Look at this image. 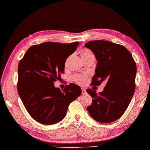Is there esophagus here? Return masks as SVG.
I'll return each mask as SVG.
<instances>
[{
    "label": "esophagus",
    "instance_id": "34e87169",
    "mask_svg": "<svg viewBox=\"0 0 150 150\" xmlns=\"http://www.w3.org/2000/svg\"><path fill=\"white\" fill-rule=\"evenodd\" d=\"M81 93H82V94H86V93H87L86 90H85V88H81Z\"/></svg>",
    "mask_w": 150,
    "mask_h": 150
}]
</instances>
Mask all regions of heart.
Wrapping results in <instances>:
<instances>
[{"label":"heart","instance_id":"heart-1","mask_svg":"<svg viewBox=\"0 0 150 150\" xmlns=\"http://www.w3.org/2000/svg\"><path fill=\"white\" fill-rule=\"evenodd\" d=\"M81 59L84 60L88 59V58H94L93 53L89 49L84 48L81 52ZM72 79L76 83L79 85H84L86 83V78L83 76L76 74L72 76Z\"/></svg>","mask_w":150,"mask_h":150}]
</instances>
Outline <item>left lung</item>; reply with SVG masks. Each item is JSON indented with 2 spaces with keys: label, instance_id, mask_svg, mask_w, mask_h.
Segmentation results:
<instances>
[{
  "label": "left lung",
  "instance_id": "left-lung-1",
  "mask_svg": "<svg viewBox=\"0 0 150 150\" xmlns=\"http://www.w3.org/2000/svg\"><path fill=\"white\" fill-rule=\"evenodd\" d=\"M85 47L93 52L98 61L92 85L107 83L102 92L87 88L93 102L87 111L102 123L112 122L120 118L129 105L135 90L137 65L126 47L109 41H91Z\"/></svg>",
  "mask_w": 150,
  "mask_h": 150
}]
</instances>
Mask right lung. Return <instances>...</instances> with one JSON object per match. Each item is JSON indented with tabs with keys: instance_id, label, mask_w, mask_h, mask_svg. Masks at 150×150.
Returning <instances> with one entry per match:
<instances>
[{
	"instance_id": "1",
	"label": "right lung",
	"mask_w": 150,
	"mask_h": 150,
	"mask_svg": "<svg viewBox=\"0 0 150 150\" xmlns=\"http://www.w3.org/2000/svg\"><path fill=\"white\" fill-rule=\"evenodd\" d=\"M79 42H46L28 48L18 66L17 91L29 115L42 124L52 125L65 118L70 103L81 94L80 87L67 85L63 91L54 81L64 73L65 63Z\"/></svg>"
}]
</instances>
